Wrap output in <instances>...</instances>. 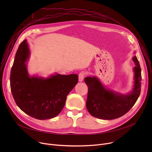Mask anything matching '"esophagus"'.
Instances as JSON below:
<instances>
[{
	"mask_svg": "<svg viewBox=\"0 0 152 152\" xmlns=\"http://www.w3.org/2000/svg\"><path fill=\"white\" fill-rule=\"evenodd\" d=\"M85 75V73L84 72H81L79 74V80L80 82H82L84 78V76Z\"/></svg>",
	"mask_w": 152,
	"mask_h": 152,
	"instance_id": "esophagus-1",
	"label": "esophagus"
}]
</instances>
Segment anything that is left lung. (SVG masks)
Returning <instances> with one entry per match:
<instances>
[{
	"instance_id": "8db88e82",
	"label": "left lung",
	"mask_w": 152,
	"mask_h": 152,
	"mask_svg": "<svg viewBox=\"0 0 152 152\" xmlns=\"http://www.w3.org/2000/svg\"><path fill=\"white\" fill-rule=\"evenodd\" d=\"M134 85L131 93L123 94L107 88L96 76L86 77L84 79L88 88L86 106L90 114L96 118L113 120L126 114L135 104L141 93V73L136 56L132 58Z\"/></svg>"
}]
</instances>
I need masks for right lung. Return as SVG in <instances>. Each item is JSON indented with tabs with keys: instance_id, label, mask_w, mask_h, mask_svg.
I'll use <instances>...</instances> for the list:
<instances>
[{
	"instance_id": "obj_1",
	"label": "right lung",
	"mask_w": 152,
	"mask_h": 152,
	"mask_svg": "<svg viewBox=\"0 0 152 152\" xmlns=\"http://www.w3.org/2000/svg\"><path fill=\"white\" fill-rule=\"evenodd\" d=\"M30 55L27 40L20 45L11 70L10 86L17 105L25 113L38 119L56 117L67 96L78 82L76 74L58 73L48 77L30 76L25 63Z\"/></svg>"
}]
</instances>
